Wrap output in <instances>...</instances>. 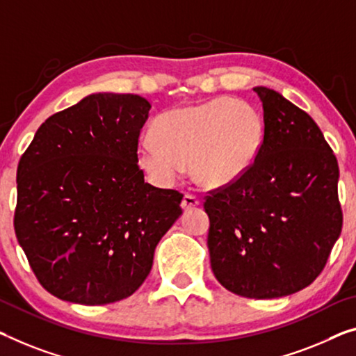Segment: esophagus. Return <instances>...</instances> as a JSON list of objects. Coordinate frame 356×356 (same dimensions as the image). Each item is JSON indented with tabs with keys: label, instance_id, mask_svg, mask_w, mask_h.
<instances>
[{
	"label": "esophagus",
	"instance_id": "1",
	"mask_svg": "<svg viewBox=\"0 0 356 356\" xmlns=\"http://www.w3.org/2000/svg\"><path fill=\"white\" fill-rule=\"evenodd\" d=\"M198 204H200V200L196 198V196H193V195H185L184 196V200H182V209L184 211L195 209Z\"/></svg>",
	"mask_w": 356,
	"mask_h": 356
}]
</instances>
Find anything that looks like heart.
Masks as SVG:
<instances>
[{
	"mask_svg": "<svg viewBox=\"0 0 356 356\" xmlns=\"http://www.w3.org/2000/svg\"><path fill=\"white\" fill-rule=\"evenodd\" d=\"M137 164L153 182L172 185L190 164L200 188L230 187L251 171L264 145L262 115L243 100L219 97L160 113Z\"/></svg>",
	"mask_w": 356,
	"mask_h": 356,
	"instance_id": "b5f03b06",
	"label": "heart"
}]
</instances>
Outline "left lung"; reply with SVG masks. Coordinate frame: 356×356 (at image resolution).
<instances>
[{
  "label": "left lung",
  "instance_id": "left-lung-1",
  "mask_svg": "<svg viewBox=\"0 0 356 356\" xmlns=\"http://www.w3.org/2000/svg\"><path fill=\"white\" fill-rule=\"evenodd\" d=\"M264 145L245 177L206 196L217 281L249 299H277L315 281L342 230L339 166L309 113L273 89L254 88Z\"/></svg>",
  "mask_w": 356,
  "mask_h": 356
}]
</instances>
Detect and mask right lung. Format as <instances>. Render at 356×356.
Wrapping results in <instances>:
<instances>
[{
  "label": "right lung",
  "instance_id": "obj_1",
  "mask_svg": "<svg viewBox=\"0 0 356 356\" xmlns=\"http://www.w3.org/2000/svg\"><path fill=\"white\" fill-rule=\"evenodd\" d=\"M152 105L97 92L40 126L17 168L14 229L47 293L81 305L134 294L182 216V193L144 180L137 144Z\"/></svg>",
  "mask_w": 356,
  "mask_h": 356
}]
</instances>
